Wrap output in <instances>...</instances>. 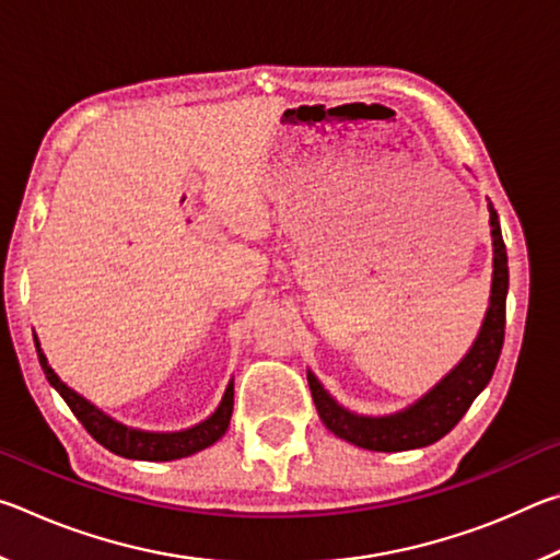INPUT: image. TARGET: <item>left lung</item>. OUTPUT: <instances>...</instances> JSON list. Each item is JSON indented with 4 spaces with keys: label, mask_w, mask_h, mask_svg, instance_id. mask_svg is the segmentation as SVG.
I'll use <instances>...</instances> for the list:
<instances>
[{
    "label": "left lung",
    "mask_w": 560,
    "mask_h": 560,
    "mask_svg": "<svg viewBox=\"0 0 560 560\" xmlns=\"http://www.w3.org/2000/svg\"><path fill=\"white\" fill-rule=\"evenodd\" d=\"M489 224L491 240H494V273H491V296L485 324L469 353L462 363L447 373L422 395L415 405L385 417H365L346 410L330 397L318 377L308 371V387L314 397L318 417L336 438L346 440L355 447L373 452H405L428 447V444L442 440L454 424H457L477 395L489 385L494 368L499 363L501 346H504L506 326V293H509V259L506 246L501 240L499 214L489 202Z\"/></svg>",
    "instance_id": "1"
}]
</instances>
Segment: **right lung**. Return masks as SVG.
<instances>
[{"mask_svg": "<svg viewBox=\"0 0 560 560\" xmlns=\"http://www.w3.org/2000/svg\"><path fill=\"white\" fill-rule=\"evenodd\" d=\"M36 343V353H39V363L42 371L46 375V381L51 383V387H56L66 405L71 407V412L79 417V422L86 428V432L91 434L93 440L103 447L110 450L113 454L126 459H145V462H170V459H183L189 457V454L207 450L210 444H214L217 440L222 438L230 428V417H232V407H234V383L230 381L224 390V397L217 410L202 420L200 424L189 430H179V432H145V430H132L126 428L108 417L106 412H101L96 405H91L86 397H81L79 393H73L69 385H63L59 381L49 363H46V355L42 353L39 340L34 336Z\"/></svg>", "mask_w": 560, "mask_h": 560, "instance_id": "1", "label": "right lung"}]
</instances>
